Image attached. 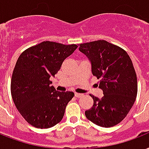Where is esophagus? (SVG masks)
<instances>
[{
	"mask_svg": "<svg viewBox=\"0 0 149 149\" xmlns=\"http://www.w3.org/2000/svg\"><path fill=\"white\" fill-rule=\"evenodd\" d=\"M74 96L77 98H80L82 96V94H79V93H74Z\"/></svg>",
	"mask_w": 149,
	"mask_h": 149,
	"instance_id": "1",
	"label": "esophagus"
}]
</instances>
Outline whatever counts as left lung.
<instances>
[{
  "mask_svg": "<svg viewBox=\"0 0 149 149\" xmlns=\"http://www.w3.org/2000/svg\"><path fill=\"white\" fill-rule=\"evenodd\" d=\"M78 46L90 61L92 73L100 80L99 88L103 92L101 99L92 95L93 106L85 116L98 126H115L125 118L137 96V75L131 58L124 49L106 40Z\"/></svg>",
  "mask_w": 149,
  "mask_h": 149,
  "instance_id": "1",
  "label": "left lung"
}]
</instances>
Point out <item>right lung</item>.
Instances as JSON below:
<instances>
[{
	"label": "right lung",
	"instance_id": "1",
	"mask_svg": "<svg viewBox=\"0 0 149 149\" xmlns=\"http://www.w3.org/2000/svg\"><path fill=\"white\" fill-rule=\"evenodd\" d=\"M78 46L44 41L22 53L14 68L11 93L16 108L25 120L37 128L61 122L72 92H57L49 81Z\"/></svg>",
	"mask_w": 149,
	"mask_h": 149
}]
</instances>
